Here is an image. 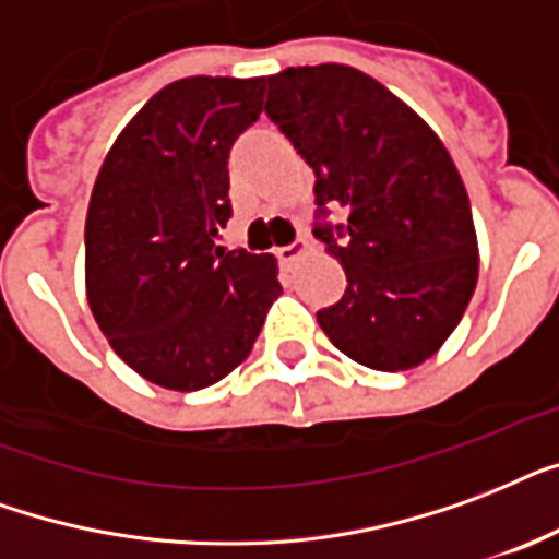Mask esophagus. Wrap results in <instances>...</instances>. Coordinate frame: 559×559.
<instances>
[{"mask_svg":"<svg viewBox=\"0 0 559 559\" xmlns=\"http://www.w3.org/2000/svg\"><path fill=\"white\" fill-rule=\"evenodd\" d=\"M306 250H309V241L297 239V241H292V245H285V248L276 250V257L283 259V262H294V259L302 257Z\"/></svg>","mask_w":559,"mask_h":559,"instance_id":"esophagus-1","label":"esophagus"}]
</instances>
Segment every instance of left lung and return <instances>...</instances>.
<instances>
[{
	"label": "left lung",
	"mask_w": 559,
	"mask_h": 559,
	"mask_svg": "<svg viewBox=\"0 0 559 559\" xmlns=\"http://www.w3.org/2000/svg\"><path fill=\"white\" fill-rule=\"evenodd\" d=\"M267 119L314 171V236L347 271L318 311L329 341L370 370H408L461 323L478 280L473 210L455 163L408 104L341 63L265 81ZM348 221L332 225L328 206Z\"/></svg>",
	"instance_id": "8db88e82"
}]
</instances>
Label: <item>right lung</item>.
Masks as SVG:
<instances>
[{"mask_svg":"<svg viewBox=\"0 0 559 559\" xmlns=\"http://www.w3.org/2000/svg\"><path fill=\"white\" fill-rule=\"evenodd\" d=\"M265 78H180L119 133L86 212V300L142 379L201 391L250 356L283 294L276 259L218 248L233 142L262 114Z\"/></svg>","mask_w":559,"mask_h":559,"instance_id":"add662e5","label":"right lung"}]
</instances>
